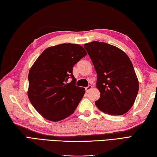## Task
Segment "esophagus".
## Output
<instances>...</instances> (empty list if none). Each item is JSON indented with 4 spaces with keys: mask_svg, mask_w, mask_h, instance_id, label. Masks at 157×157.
Segmentation results:
<instances>
[{
    "mask_svg": "<svg viewBox=\"0 0 157 157\" xmlns=\"http://www.w3.org/2000/svg\"><path fill=\"white\" fill-rule=\"evenodd\" d=\"M91 88H92V86H91V85H89L88 87H85V91H86V92H89V91L91 90Z\"/></svg>",
    "mask_w": 157,
    "mask_h": 157,
    "instance_id": "1",
    "label": "esophagus"
}]
</instances>
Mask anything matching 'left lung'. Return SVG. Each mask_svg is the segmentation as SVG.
I'll list each match as a JSON object with an SVG mask.
<instances>
[{
	"instance_id": "obj_1",
	"label": "left lung",
	"mask_w": 157,
	"mask_h": 157,
	"mask_svg": "<svg viewBox=\"0 0 157 157\" xmlns=\"http://www.w3.org/2000/svg\"><path fill=\"white\" fill-rule=\"evenodd\" d=\"M97 73L100 98L96 106L105 113L123 115L135 101L139 81L132 62L122 50L105 42L84 44Z\"/></svg>"
}]
</instances>
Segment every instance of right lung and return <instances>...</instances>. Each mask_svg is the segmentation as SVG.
Masks as SVG:
<instances>
[{"mask_svg":"<svg viewBox=\"0 0 157 157\" xmlns=\"http://www.w3.org/2000/svg\"><path fill=\"white\" fill-rule=\"evenodd\" d=\"M87 55L78 44H61L44 51L29 72L28 97L45 119L59 122L75 112L85 90L75 85L72 67ZM73 78L69 84L67 82Z\"/></svg>","mask_w":157,"mask_h":157,"instance_id":"add662e5","label":"right lung"}]
</instances>
